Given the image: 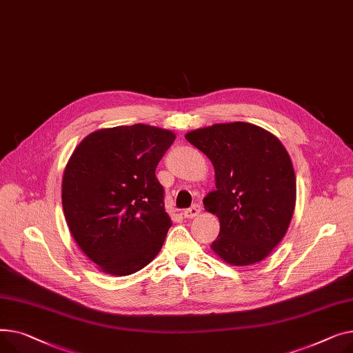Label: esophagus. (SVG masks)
<instances>
[{
  "mask_svg": "<svg viewBox=\"0 0 353 353\" xmlns=\"http://www.w3.org/2000/svg\"><path fill=\"white\" fill-rule=\"evenodd\" d=\"M201 214V206L199 205H192L190 210H186V211H183V218H188V219H192V218H195V216H198Z\"/></svg>",
  "mask_w": 353,
  "mask_h": 353,
  "instance_id": "34e87169",
  "label": "esophagus"
}]
</instances>
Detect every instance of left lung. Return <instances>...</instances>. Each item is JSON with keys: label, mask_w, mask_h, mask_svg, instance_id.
<instances>
[{"label": "left lung", "mask_w": 353, "mask_h": 353, "mask_svg": "<svg viewBox=\"0 0 353 353\" xmlns=\"http://www.w3.org/2000/svg\"><path fill=\"white\" fill-rule=\"evenodd\" d=\"M214 165L205 210L219 219L211 250L223 262L263 261L283 239L296 202L294 165L282 142L250 122L215 123L185 135Z\"/></svg>", "instance_id": "8db88e82"}]
</instances>
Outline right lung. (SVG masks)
Segmentation results:
<instances>
[{
    "mask_svg": "<svg viewBox=\"0 0 353 353\" xmlns=\"http://www.w3.org/2000/svg\"><path fill=\"white\" fill-rule=\"evenodd\" d=\"M175 134L145 123L82 139L62 176V210L81 251L102 272L127 276L159 254L172 222L155 168Z\"/></svg>",
    "mask_w": 353,
    "mask_h": 353,
    "instance_id": "1",
    "label": "right lung"
}]
</instances>
